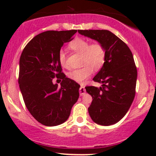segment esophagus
I'll return each mask as SVG.
<instances>
[{
    "instance_id": "1",
    "label": "esophagus",
    "mask_w": 156,
    "mask_h": 156,
    "mask_svg": "<svg viewBox=\"0 0 156 156\" xmlns=\"http://www.w3.org/2000/svg\"><path fill=\"white\" fill-rule=\"evenodd\" d=\"M79 93H80V96H83L85 94L86 89H85V88H84V87H83V86H81V87H80V88L79 89Z\"/></svg>"
}]
</instances>
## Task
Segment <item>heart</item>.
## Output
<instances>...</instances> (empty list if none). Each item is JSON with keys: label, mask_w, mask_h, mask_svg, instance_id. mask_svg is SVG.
<instances>
[{"label": "heart", "mask_w": 156, "mask_h": 156, "mask_svg": "<svg viewBox=\"0 0 156 156\" xmlns=\"http://www.w3.org/2000/svg\"><path fill=\"white\" fill-rule=\"evenodd\" d=\"M69 48L73 51L82 54V63L83 67L80 69H73L67 73L69 79L74 81L83 82L92 75L93 69L98 70L104 64L105 50L101 43L90 44L89 41L82 38L74 39L69 44ZM58 61L62 67L66 65V55L63 50L58 53Z\"/></svg>", "instance_id": "heart-1"}]
</instances>
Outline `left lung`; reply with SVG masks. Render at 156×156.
<instances>
[{
    "label": "left lung",
    "mask_w": 156,
    "mask_h": 156,
    "mask_svg": "<svg viewBox=\"0 0 156 156\" xmlns=\"http://www.w3.org/2000/svg\"><path fill=\"white\" fill-rule=\"evenodd\" d=\"M78 32L103 44L106 53L104 64L93 78L101 86L85 87L93 99L89 116L98 125H114L124 117L135 97L137 69L133 54L124 42L107 30Z\"/></svg>",
    "instance_id": "left-lung-1"
}]
</instances>
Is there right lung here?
<instances>
[{"instance_id":"obj_1","label":"right lung","mask_w":156,"mask_h":156,"mask_svg":"<svg viewBox=\"0 0 156 156\" xmlns=\"http://www.w3.org/2000/svg\"><path fill=\"white\" fill-rule=\"evenodd\" d=\"M76 30L48 31L34 37L20 58V89L28 112L41 124L56 126L67 120L79 98L80 86L62 73L58 53ZM62 78L61 87L52 83Z\"/></svg>"}]
</instances>
